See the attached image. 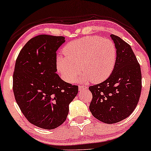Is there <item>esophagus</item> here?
Returning a JSON list of instances; mask_svg holds the SVG:
<instances>
[{"mask_svg": "<svg viewBox=\"0 0 151 151\" xmlns=\"http://www.w3.org/2000/svg\"><path fill=\"white\" fill-rule=\"evenodd\" d=\"M88 87L86 86H84V85H80L79 86V91H84V90H86V88Z\"/></svg>", "mask_w": 151, "mask_h": 151, "instance_id": "34e87169", "label": "esophagus"}]
</instances>
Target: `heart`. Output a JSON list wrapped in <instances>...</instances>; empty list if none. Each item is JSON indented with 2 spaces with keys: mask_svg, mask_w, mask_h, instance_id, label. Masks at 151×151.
Listing matches in <instances>:
<instances>
[{
  "mask_svg": "<svg viewBox=\"0 0 151 151\" xmlns=\"http://www.w3.org/2000/svg\"><path fill=\"white\" fill-rule=\"evenodd\" d=\"M65 57L57 58V67L68 82H74L80 71L83 81L100 83L111 75L117 60L115 43L100 36H88L68 43L63 48Z\"/></svg>",
  "mask_w": 151,
  "mask_h": 151,
  "instance_id": "obj_1",
  "label": "heart"
}]
</instances>
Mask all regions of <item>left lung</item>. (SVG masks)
<instances>
[{
    "label": "left lung",
    "instance_id": "8db88e82",
    "mask_svg": "<svg viewBox=\"0 0 151 151\" xmlns=\"http://www.w3.org/2000/svg\"><path fill=\"white\" fill-rule=\"evenodd\" d=\"M117 48V60L111 75L104 82L91 86L92 115L102 122L114 124L129 116L139 102L142 91L141 68L131 47L111 34Z\"/></svg>",
    "mask_w": 151,
    "mask_h": 151
}]
</instances>
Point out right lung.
Returning a JSON list of instances; mask_svg holds the SVG:
<instances>
[{
  "label": "right lung",
  "instance_id": "right-lung-1",
  "mask_svg": "<svg viewBox=\"0 0 151 151\" xmlns=\"http://www.w3.org/2000/svg\"><path fill=\"white\" fill-rule=\"evenodd\" d=\"M65 37L38 35L22 47L16 60L13 91L19 108L31 124L53 129L67 119L78 86L63 81L57 71L56 51Z\"/></svg>",
  "mask_w": 151,
  "mask_h": 151
}]
</instances>
